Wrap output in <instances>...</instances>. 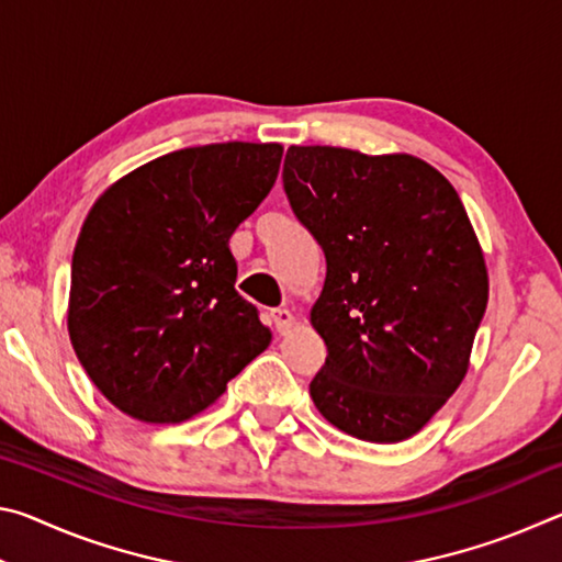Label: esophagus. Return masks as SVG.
<instances>
[{
  "label": "esophagus",
  "instance_id": "obj_1",
  "mask_svg": "<svg viewBox=\"0 0 562 562\" xmlns=\"http://www.w3.org/2000/svg\"><path fill=\"white\" fill-rule=\"evenodd\" d=\"M270 317H272V325H274V329H278L280 335H284V331H288V329L294 325V315H292V312H290L288 307H278V310H272V312H270Z\"/></svg>",
  "mask_w": 562,
  "mask_h": 562
}]
</instances>
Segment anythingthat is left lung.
I'll use <instances>...</instances> for the list:
<instances>
[{
	"label": "left lung",
	"instance_id": "obj_1",
	"mask_svg": "<svg viewBox=\"0 0 562 562\" xmlns=\"http://www.w3.org/2000/svg\"><path fill=\"white\" fill-rule=\"evenodd\" d=\"M282 183L322 245L312 402L361 441H404L463 382L488 272L459 193L422 158L290 146Z\"/></svg>",
	"mask_w": 562,
	"mask_h": 562
}]
</instances>
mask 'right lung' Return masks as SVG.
Here are the masks:
<instances>
[{
	"instance_id": "obj_1",
	"label": "right lung",
	"mask_w": 562,
	"mask_h": 562,
	"mask_svg": "<svg viewBox=\"0 0 562 562\" xmlns=\"http://www.w3.org/2000/svg\"><path fill=\"white\" fill-rule=\"evenodd\" d=\"M280 144L173 150L103 193L71 258L69 337L91 382L138 422L201 414L268 349L235 290L231 235L278 178Z\"/></svg>"
}]
</instances>
